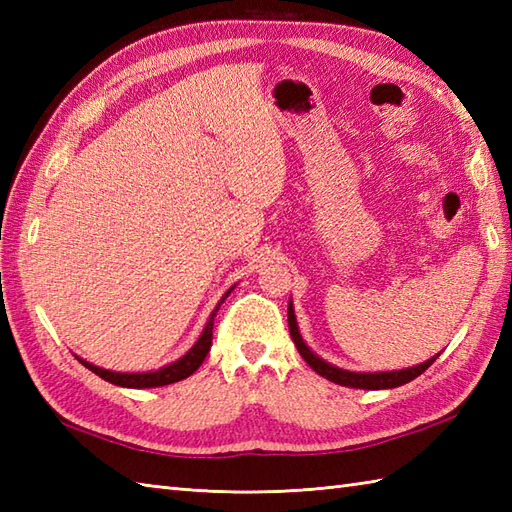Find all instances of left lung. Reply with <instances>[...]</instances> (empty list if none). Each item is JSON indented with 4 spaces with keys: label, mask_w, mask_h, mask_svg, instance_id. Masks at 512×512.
<instances>
[{
    "label": "left lung",
    "mask_w": 512,
    "mask_h": 512,
    "mask_svg": "<svg viewBox=\"0 0 512 512\" xmlns=\"http://www.w3.org/2000/svg\"><path fill=\"white\" fill-rule=\"evenodd\" d=\"M288 328H290V336L292 341H295L299 354L303 356V361H306L314 372L319 376L332 380L336 385H343V387H354V389H391V387H400L409 383V380L418 378L424 369H427L433 361H436V356H431L429 361H424L420 365H413L407 369H394V372H350V369H343V367H336L328 361H323L319 354H314L308 343L303 341V336L299 332V325H297V317H295V308H292V299L288 301Z\"/></svg>",
    "instance_id": "8db88e82"
}]
</instances>
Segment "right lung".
<instances>
[{
  "mask_svg": "<svg viewBox=\"0 0 512 512\" xmlns=\"http://www.w3.org/2000/svg\"><path fill=\"white\" fill-rule=\"evenodd\" d=\"M233 288H235V286L228 288V290L224 292V295H222V299L217 301L215 310L211 312L209 321H206V325H204L200 339L193 343L191 350H189L187 354H184V356H180L178 361H173V363H169V365H165V367H160V369H154V372H112V369H105V367L88 363V361H85V358H81V356H76V358H79V361H81L85 367H88L90 372H94L96 376H101L103 380H107V383L118 385V387L149 389V387H162V385L178 383V380L189 378V376L195 372V369H198V367L202 365L206 354H209L211 341H213V319H215L217 310H220V306L224 303V299L233 292Z\"/></svg>",
  "mask_w": 512,
  "mask_h": 512,
  "instance_id": "1",
  "label": "right lung"
}]
</instances>
